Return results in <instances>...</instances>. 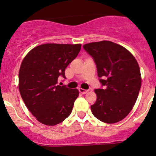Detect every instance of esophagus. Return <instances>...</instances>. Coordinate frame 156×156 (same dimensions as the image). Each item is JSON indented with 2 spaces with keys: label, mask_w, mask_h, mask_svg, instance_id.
<instances>
[{
  "label": "esophagus",
  "mask_w": 156,
  "mask_h": 156,
  "mask_svg": "<svg viewBox=\"0 0 156 156\" xmlns=\"http://www.w3.org/2000/svg\"><path fill=\"white\" fill-rule=\"evenodd\" d=\"M79 91H80V93H82V94H85V93H87L88 92V90H85V89H82V88H79Z\"/></svg>",
  "instance_id": "esophagus-1"
}]
</instances>
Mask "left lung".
<instances>
[{"instance_id": "obj_1", "label": "left lung", "mask_w": 156, "mask_h": 156, "mask_svg": "<svg viewBox=\"0 0 156 156\" xmlns=\"http://www.w3.org/2000/svg\"><path fill=\"white\" fill-rule=\"evenodd\" d=\"M83 48L94 60L103 88L96 89L93 115L106 123H115L129 114L142 84L140 66L125 47L109 41L86 44Z\"/></svg>"}]
</instances>
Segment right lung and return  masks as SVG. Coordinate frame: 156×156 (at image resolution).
Returning <instances> with one entry per match:
<instances>
[{
	"label": "right lung",
	"instance_id": "right-lung-1",
	"mask_svg": "<svg viewBox=\"0 0 156 156\" xmlns=\"http://www.w3.org/2000/svg\"><path fill=\"white\" fill-rule=\"evenodd\" d=\"M80 49V44H44L31 49L22 62L20 95L31 114L44 125L60 123L72 112L79 90L58 85V80L66 79L65 69Z\"/></svg>",
	"mask_w": 156,
	"mask_h": 156
}]
</instances>
